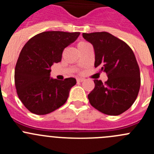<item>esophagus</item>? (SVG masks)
<instances>
[{
	"label": "esophagus",
	"instance_id": "34e87169",
	"mask_svg": "<svg viewBox=\"0 0 154 154\" xmlns=\"http://www.w3.org/2000/svg\"><path fill=\"white\" fill-rule=\"evenodd\" d=\"M83 80H84V79L81 78V77H78V78H77V82H83Z\"/></svg>",
	"mask_w": 154,
	"mask_h": 154
}]
</instances>
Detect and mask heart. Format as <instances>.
<instances>
[{
    "instance_id": "b5f03b06",
    "label": "heart",
    "mask_w": 154,
    "mask_h": 154,
    "mask_svg": "<svg viewBox=\"0 0 154 154\" xmlns=\"http://www.w3.org/2000/svg\"><path fill=\"white\" fill-rule=\"evenodd\" d=\"M87 44H88V43L85 42H79L78 44H77V48H78V50L80 49V48H83V46H85Z\"/></svg>"
}]
</instances>
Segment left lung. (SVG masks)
<instances>
[{"label": "left lung", "mask_w": 154, "mask_h": 154, "mask_svg": "<svg viewBox=\"0 0 154 154\" xmlns=\"http://www.w3.org/2000/svg\"><path fill=\"white\" fill-rule=\"evenodd\" d=\"M83 37L94 48V67L108 77L104 84L94 80L88 100L102 113L119 116L133 105L140 88V71L134 53L125 42L107 32L83 33Z\"/></svg>", "instance_id": "left-lung-1"}]
</instances>
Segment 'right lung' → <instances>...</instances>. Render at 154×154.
<instances>
[{
	"label": "right lung",
	"instance_id": "obj_1",
	"mask_svg": "<svg viewBox=\"0 0 154 154\" xmlns=\"http://www.w3.org/2000/svg\"><path fill=\"white\" fill-rule=\"evenodd\" d=\"M80 34L43 32L31 38L22 48L15 66V84L18 97L32 113L48 114L66 102L76 79L51 78V67L61 61L63 50Z\"/></svg>",
	"mask_w": 154,
	"mask_h": 154
}]
</instances>
